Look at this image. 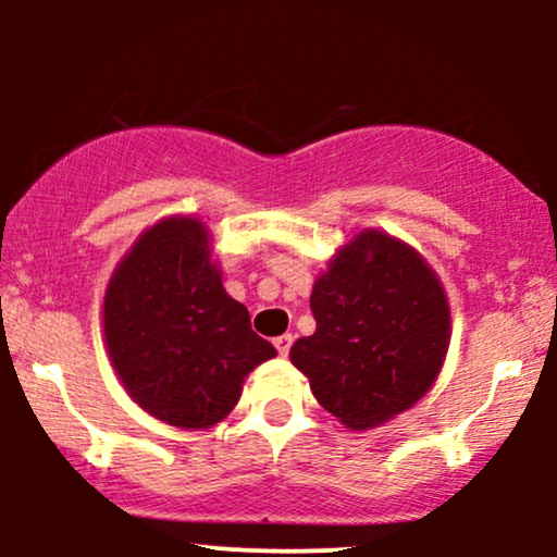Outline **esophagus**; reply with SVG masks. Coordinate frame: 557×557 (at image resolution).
I'll use <instances>...</instances> for the list:
<instances>
[{
  "label": "esophagus",
  "mask_w": 557,
  "mask_h": 557,
  "mask_svg": "<svg viewBox=\"0 0 557 557\" xmlns=\"http://www.w3.org/2000/svg\"><path fill=\"white\" fill-rule=\"evenodd\" d=\"M290 345H293V335H290V332H287V335L274 337V348H277V354H280V356H287V354H290Z\"/></svg>",
  "instance_id": "1"
}]
</instances>
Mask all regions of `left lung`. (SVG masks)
Returning a JSON list of instances; mask_svg holds the SVG:
<instances>
[{
  "mask_svg": "<svg viewBox=\"0 0 557 557\" xmlns=\"http://www.w3.org/2000/svg\"><path fill=\"white\" fill-rule=\"evenodd\" d=\"M317 332L293 343L324 411L369 430L417 403L443 369L450 309L440 280L406 243L363 230L314 283Z\"/></svg>",
  "mask_w": 557,
  "mask_h": 557,
  "instance_id": "8db88e82",
  "label": "left lung"
}]
</instances>
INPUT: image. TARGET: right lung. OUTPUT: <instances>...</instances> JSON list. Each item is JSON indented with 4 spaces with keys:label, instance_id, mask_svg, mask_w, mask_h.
<instances>
[{
    "label": "right lung",
    "instance_id": "right-lung-1",
    "mask_svg": "<svg viewBox=\"0 0 557 557\" xmlns=\"http://www.w3.org/2000/svg\"><path fill=\"white\" fill-rule=\"evenodd\" d=\"M104 337L131 398L181 430L225 419L246 374L277 356L225 293L207 230L190 216L146 230L120 261L104 296Z\"/></svg>",
    "mask_w": 557,
    "mask_h": 557
}]
</instances>
